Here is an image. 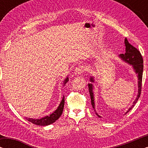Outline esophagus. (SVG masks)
I'll use <instances>...</instances> for the list:
<instances>
[{
	"instance_id": "esophagus-1",
	"label": "esophagus",
	"mask_w": 148,
	"mask_h": 148,
	"mask_svg": "<svg viewBox=\"0 0 148 148\" xmlns=\"http://www.w3.org/2000/svg\"><path fill=\"white\" fill-rule=\"evenodd\" d=\"M84 66H79L78 67H76L75 69V75H81L84 73Z\"/></svg>"
}]
</instances>
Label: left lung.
<instances>
[{
	"instance_id": "obj_1",
	"label": "left lung",
	"mask_w": 148,
	"mask_h": 148,
	"mask_svg": "<svg viewBox=\"0 0 148 148\" xmlns=\"http://www.w3.org/2000/svg\"><path fill=\"white\" fill-rule=\"evenodd\" d=\"M125 54H121L119 56H120L121 59L123 61L127 62V63L131 64L133 66V69L135 71V73L137 74V78H138V94H137V98H135L134 102L133 103V105L131 106V108H129V110L127 111V113L129 111L131 110V109L135 106L136 104L137 100L140 97L141 92V86H142V76H143V60L142 56L140 53V52L136 48H135L134 46H133L131 44L129 43L128 40L127 38H125ZM90 82L91 84H88V88H89V92L90 94V98H91V102H92V105L93 108L94 109L95 112V102H94V85L92 83L94 82V77H90ZM125 113V114H126ZM96 114L98 117L100 116L97 114L96 112Z\"/></svg>"
}]
</instances>
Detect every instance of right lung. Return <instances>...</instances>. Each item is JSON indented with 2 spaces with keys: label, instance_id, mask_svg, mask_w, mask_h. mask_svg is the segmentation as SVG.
Returning a JSON list of instances; mask_svg holds the SVG:
<instances>
[{
  "label": "right lung",
  "instance_id": "obj_1",
  "mask_svg": "<svg viewBox=\"0 0 148 148\" xmlns=\"http://www.w3.org/2000/svg\"><path fill=\"white\" fill-rule=\"evenodd\" d=\"M68 81H69V78L67 77H66L63 82L64 86H65L66 83ZM64 104V97L63 96L57 109H56L54 112H52L51 114L48 115V116H44L43 118L40 119H34L31 118H27V117H26L25 119H27V121H29V122H31L33 123V124H35L36 125H40V126H46V125H49L50 124H52V123L55 122V121L57 120V119H59V117L61 116L62 111H63Z\"/></svg>",
  "mask_w": 148,
  "mask_h": 148
}]
</instances>
